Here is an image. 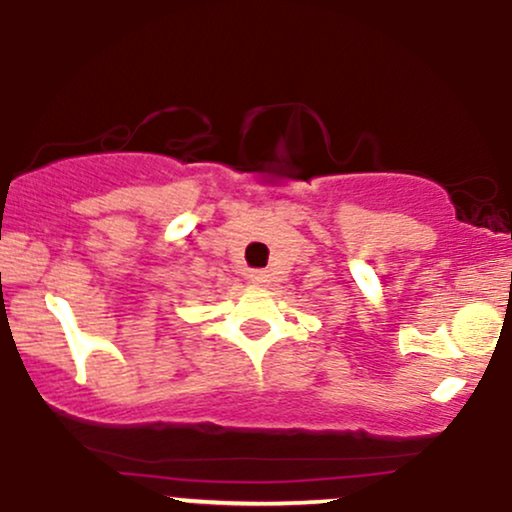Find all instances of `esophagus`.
<instances>
[{
  "label": "esophagus",
  "mask_w": 512,
  "mask_h": 512,
  "mask_svg": "<svg viewBox=\"0 0 512 512\" xmlns=\"http://www.w3.org/2000/svg\"><path fill=\"white\" fill-rule=\"evenodd\" d=\"M250 281H252V284H262L264 272H250Z\"/></svg>",
  "instance_id": "obj_1"
}]
</instances>
